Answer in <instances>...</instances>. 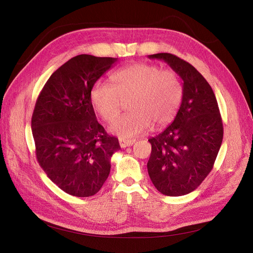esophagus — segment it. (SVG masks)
<instances>
[{
    "mask_svg": "<svg viewBox=\"0 0 253 253\" xmlns=\"http://www.w3.org/2000/svg\"><path fill=\"white\" fill-rule=\"evenodd\" d=\"M135 142V140H129V139H119V144L121 148H127V147H131V145Z\"/></svg>",
    "mask_w": 253,
    "mask_h": 253,
    "instance_id": "34e87169",
    "label": "esophagus"
}]
</instances>
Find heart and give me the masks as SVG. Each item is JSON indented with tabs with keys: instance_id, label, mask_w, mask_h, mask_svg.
<instances>
[{
	"instance_id": "obj_1",
	"label": "heart",
	"mask_w": 253,
	"mask_h": 253,
	"mask_svg": "<svg viewBox=\"0 0 253 253\" xmlns=\"http://www.w3.org/2000/svg\"><path fill=\"white\" fill-rule=\"evenodd\" d=\"M113 86L96 82L90 90L94 109L103 120L111 121L129 101L131 112L111 122L110 132L133 138L153 126L163 127L175 118L183 98V85L173 70L155 64L136 63L112 75Z\"/></svg>"
}]
</instances>
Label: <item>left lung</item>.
I'll use <instances>...</instances> for the list:
<instances>
[{
	"mask_svg": "<svg viewBox=\"0 0 253 253\" xmlns=\"http://www.w3.org/2000/svg\"><path fill=\"white\" fill-rule=\"evenodd\" d=\"M149 58L165 61L183 82L182 102L173 122L149 139V176L160 193L186 195L211 172L223 141V121L213 89L194 66L168 52Z\"/></svg>",
	"mask_w": 253,
	"mask_h": 253,
	"instance_id": "8db88e82",
	"label": "left lung"
}]
</instances>
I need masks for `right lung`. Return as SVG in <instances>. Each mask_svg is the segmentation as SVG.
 Instances as JSON below:
<instances>
[{
  "instance_id": "1",
  "label": "right lung",
  "mask_w": 253,
  "mask_h": 253,
  "mask_svg": "<svg viewBox=\"0 0 253 253\" xmlns=\"http://www.w3.org/2000/svg\"><path fill=\"white\" fill-rule=\"evenodd\" d=\"M117 58L79 55L53 73L37 99L32 131L38 163L67 194L95 195L120 149L96 119L90 90Z\"/></svg>"
}]
</instances>
